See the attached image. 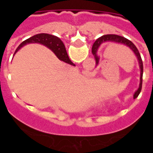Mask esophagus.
<instances>
[{
  "mask_svg": "<svg viewBox=\"0 0 153 153\" xmlns=\"http://www.w3.org/2000/svg\"><path fill=\"white\" fill-rule=\"evenodd\" d=\"M86 73H87V72H86Z\"/></svg>",
  "mask_w": 153,
  "mask_h": 153,
  "instance_id": "esophagus-1",
  "label": "esophagus"
}]
</instances>
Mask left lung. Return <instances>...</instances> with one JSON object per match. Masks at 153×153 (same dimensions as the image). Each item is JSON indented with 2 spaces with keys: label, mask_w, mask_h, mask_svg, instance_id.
<instances>
[{
  "label": "left lung",
  "mask_w": 153,
  "mask_h": 153,
  "mask_svg": "<svg viewBox=\"0 0 153 153\" xmlns=\"http://www.w3.org/2000/svg\"><path fill=\"white\" fill-rule=\"evenodd\" d=\"M104 43H116V44H123V45H125L126 47H127L129 49H130L132 51V53H134L135 56H136V59L138 60V63H139V66H140V85H139V87H138L137 90H136V92L133 94V99H136V97L139 96V94L140 93L142 90V85H143V60H142L141 56H140V53L138 51V49L136 48V46L133 44L132 41H130L128 39L125 38L123 36H119V35L116 34H106L103 35V36L99 37L97 40L95 41V43L93 44V47H92V53H93V56L96 59V63L97 65L96 66H98L99 63H100V56H98L97 54V51H98L99 47H100L101 44H104Z\"/></svg>",
  "instance_id": "1"
}]
</instances>
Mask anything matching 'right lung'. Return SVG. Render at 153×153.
Instances as JSON below:
<instances>
[{"label":"right lung","mask_w":153,"mask_h":153,"mask_svg":"<svg viewBox=\"0 0 153 153\" xmlns=\"http://www.w3.org/2000/svg\"><path fill=\"white\" fill-rule=\"evenodd\" d=\"M34 43L42 44V45L47 47V48H49L50 50H51L54 53V54L56 55V57L59 60L68 63V64L75 66V64L70 60L67 51H66V48H65L64 44L61 41V40L60 38H58L57 36H53V35L47 34V33H39V34L34 35V36L27 39L26 40L23 41L19 45V47H17V49L16 50L14 53H16L24 46L29 44H34Z\"/></svg>","instance_id":"add662e5"}]
</instances>
